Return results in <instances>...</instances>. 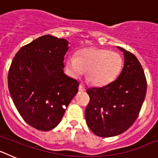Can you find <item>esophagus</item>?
<instances>
[{
  "mask_svg": "<svg viewBox=\"0 0 158 158\" xmlns=\"http://www.w3.org/2000/svg\"><path fill=\"white\" fill-rule=\"evenodd\" d=\"M78 90H79L80 92H85V88L84 87L83 85H80L79 87H78Z\"/></svg>",
  "mask_w": 158,
  "mask_h": 158,
  "instance_id": "esophagus-1",
  "label": "esophagus"
}]
</instances>
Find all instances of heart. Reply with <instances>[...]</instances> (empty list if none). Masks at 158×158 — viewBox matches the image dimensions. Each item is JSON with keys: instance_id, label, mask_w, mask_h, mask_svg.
Listing matches in <instances>:
<instances>
[{"instance_id": "1", "label": "heart", "mask_w": 158, "mask_h": 158, "mask_svg": "<svg viewBox=\"0 0 158 158\" xmlns=\"http://www.w3.org/2000/svg\"><path fill=\"white\" fill-rule=\"evenodd\" d=\"M66 68L74 78L87 70V78L96 86H104L118 77L123 66L120 54L106 49L85 48L66 59Z\"/></svg>"}]
</instances>
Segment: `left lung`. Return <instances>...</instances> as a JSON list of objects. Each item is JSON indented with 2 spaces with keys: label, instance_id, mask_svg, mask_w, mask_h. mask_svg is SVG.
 I'll list each match as a JSON object with an SVG mask.
<instances>
[{
  "label": "left lung",
  "instance_id": "left-lung-1",
  "mask_svg": "<svg viewBox=\"0 0 158 158\" xmlns=\"http://www.w3.org/2000/svg\"><path fill=\"white\" fill-rule=\"evenodd\" d=\"M123 52L124 66L117 79L100 88H90V101L85 110L89 129L103 138L123 133L139 116L146 93V76L139 60L132 53Z\"/></svg>",
  "mask_w": 158,
  "mask_h": 158
}]
</instances>
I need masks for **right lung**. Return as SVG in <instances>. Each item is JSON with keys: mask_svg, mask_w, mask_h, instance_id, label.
<instances>
[{"mask_svg": "<svg viewBox=\"0 0 158 158\" xmlns=\"http://www.w3.org/2000/svg\"><path fill=\"white\" fill-rule=\"evenodd\" d=\"M65 39L46 35L23 46L8 71V90L18 111L32 127L51 131L78 92L79 83L64 73Z\"/></svg>", "mask_w": 158, "mask_h": 158, "instance_id": "right-lung-1", "label": "right lung"}]
</instances>
